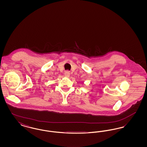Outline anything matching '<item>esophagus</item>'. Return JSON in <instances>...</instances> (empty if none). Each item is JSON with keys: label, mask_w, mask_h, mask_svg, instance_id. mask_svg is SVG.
<instances>
[{"label": "esophagus", "mask_w": 147, "mask_h": 147, "mask_svg": "<svg viewBox=\"0 0 147 147\" xmlns=\"http://www.w3.org/2000/svg\"><path fill=\"white\" fill-rule=\"evenodd\" d=\"M64 76L66 77H69V76H70V73H69V71H68V70L65 71L64 72Z\"/></svg>", "instance_id": "34e87169"}]
</instances>
